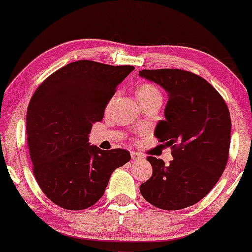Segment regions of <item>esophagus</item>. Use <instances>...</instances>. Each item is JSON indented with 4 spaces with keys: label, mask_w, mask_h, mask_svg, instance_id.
Returning a JSON list of instances; mask_svg holds the SVG:
<instances>
[{
    "label": "esophagus",
    "mask_w": 252,
    "mask_h": 252,
    "mask_svg": "<svg viewBox=\"0 0 252 252\" xmlns=\"http://www.w3.org/2000/svg\"><path fill=\"white\" fill-rule=\"evenodd\" d=\"M130 156L131 159H135V161H141V159H144V155H141L140 152L138 151H131Z\"/></svg>",
    "instance_id": "1"
}]
</instances>
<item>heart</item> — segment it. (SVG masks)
Instances as JSON below:
<instances>
[{
  "label": "heart",
  "mask_w": 252,
  "mask_h": 252,
  "mask_svg": "<svg viewBox=\"0 0 252 252\" xmlns=\"http://www.w3.org/2000/svg\"><path fill=\"white\" fill-rule=\"evenodd\" d=\"M136 97L139 102H142L155 97H161V93L151 84H141L136 88Z\"/></svg>",
  "instance_id": "1"
}]
</instances>
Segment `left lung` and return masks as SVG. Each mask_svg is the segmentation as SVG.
<instances>
[{
    "label": "left lung",
    "mask_w": 252,
    "mask_h": 252,
    "mask_svg": "<svg viewBox=\"0 0 252 252\" xmlns=\"http://www.w3.org/2000/svg\"><path fill=\"white\" fill-rule=\"evenodd\" d=\"M141 78L168 94L164 121L155 135L172 147L168 166L149 156L152 177L140 185L144 199L161 210L189 207L212 190L229 156L230 114L222 96L204 78L183 69H142Z\"/></svg>",
    "instance_id": "8db88e82"
}]
</instances>
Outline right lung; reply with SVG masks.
<instances>
[{"label":"right lung","mask_w":252,"mask_h":252,"mask_svg":"<svg viewBox=\"0 0 252 252\" xmlns=\"http://www.w3.org/2000/svg\"><path fill=\"white\" fill-rule=\"evenodd\" d=\"M133 65L81 60L56 70L36 89L27 113L29 155L36 182L65 210H84L102 197L111 174L130 161L123 149L101 150L89 134L102 121L116 88Z\"/></svg>","instance_id":"obj_1"}]
</instances>
